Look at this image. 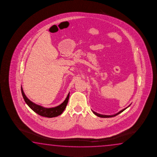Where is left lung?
<instances>
[{
    "instance_id": "obj_1",
    "label": "left lung",
    "mask_w": 157,
    "mask_h": 157,
    "mask_svg": "<svg viewBox=\"0 0 157 157\" xmlns=\"http://www.w3.org/2000/svg\"><path fill=\"white\" fill-rule=\"evenodd\" d=\"M131 105V104H130ZM130 105H129L128 106V107H126V108H125V109H122V110H120L119 112H118L117 113V114H115L114 115H102V114H98V113H96V112H94V111H93L92 110V112H93V113L94 114L96 115H97V117H115V116H117V115L118 114H120L121 113H122V112H124V110H125V109H127L128 108V107H129V106H130Z\"/></svg>"
}]
</instances>
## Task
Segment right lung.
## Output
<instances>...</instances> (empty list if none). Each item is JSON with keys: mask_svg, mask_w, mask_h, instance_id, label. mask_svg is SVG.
<instances>
[{"mask_svg": "<svg viewBox=\"0 0 157 157\" xmlns=\"http://www.w3.org/2000/svg\"><path fill=\"white\" fill-rule=\"evenodd\" d=\"M21 90L22 95L24 98V101L28 105V106H29V108L35 113H36L44 117H58L59 115L63 113V112H64V110L66 108L67 104L68 103V101L69 98L70 92L67 94V96L65 99V100L60 105L56 106V107L47 108H45V107H43L40 105L36 104L34 103L33 102H32V101H31L25 94L22 86L21 87Z\"/></svg>", "mask_w": 157, "mask_h": 157, "instance_id": "1", "label": "right lung"}]
</instances>
